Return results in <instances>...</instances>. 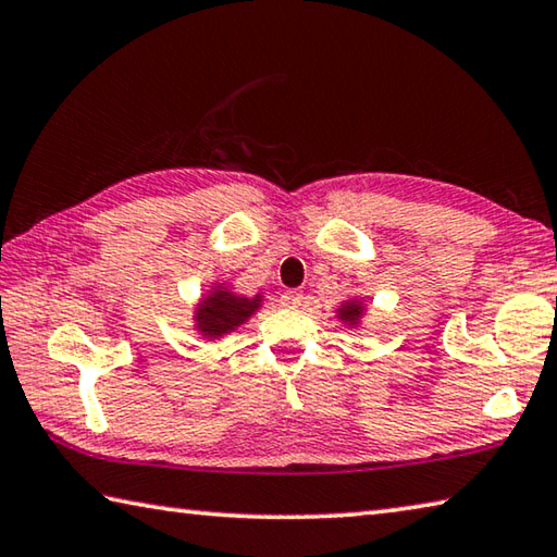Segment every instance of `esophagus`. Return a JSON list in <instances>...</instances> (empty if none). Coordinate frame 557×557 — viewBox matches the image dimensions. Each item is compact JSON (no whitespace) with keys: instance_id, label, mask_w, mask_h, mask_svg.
<instances>
[{"instance_id":"1","label":"esophagus","mask_w":557,"mask_h":557,"mask_svg":"<svg viewBox=\"0 0 557 557\" xmlns=\"http://www.w3.org/2000/svg\"><path fill=\"white\" fill-rule=\"evenodd\" d=\"M301 299H305V295H301L299 289H287V292H282L280 305L287 307V309H299L301 307Z\"/></svg>"}]
</instances>
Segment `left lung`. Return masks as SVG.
<instances>
[{"instance_id":"1","label":"left lung","mask_w":557,"mask_h":557,"mask_svg":"<svg viewBox=\"0 0 557 557\" xmlns=\"http://www.w3.org/2000/svg\"><path fill=\"white\" fill-rule=\"evenodd\" d=\"M333 313H336V319L343 323V326L360 329L362 319H366V313H368V305H366V299L350 297V299H343L341 307Z\"/></svg>"}]
</instances>
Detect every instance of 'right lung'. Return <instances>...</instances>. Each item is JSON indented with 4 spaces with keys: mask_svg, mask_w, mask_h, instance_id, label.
<instances>
[{
    "mask_svg": "<svg viewBox=\"0 0 557 557\" xmlns=\"http://www.w3.org/2000/svg\"><path fill=\"white\" fill-rule=\"evenodd\" d=\"M262 307V292L252 297H244L231 289L228 282L216 280L211 287L199 297L191 313V323L201 338L216 341L228 333L244 326L248 319L256 317V311Z\"/></svg>",
    "mask_w": 557,
    "mask_h": 557,
    "instance_id": "1",
    "label": "right lung"
}]
</instances>
